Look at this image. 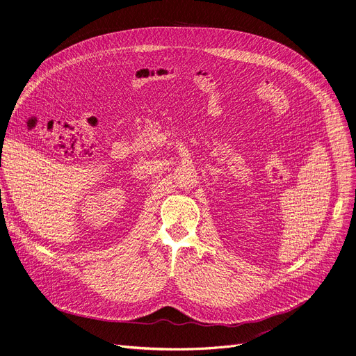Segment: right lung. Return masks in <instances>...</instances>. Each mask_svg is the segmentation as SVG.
I'll use <instances>...</instances> for the list:
<instances>
[{"mask_svg": "<svg viewBox=\"0 0 356 356\" xmlns=\"http://www.w3.org/2000/svg\"><path fill=\"white\" fill-rule=\"evenodd\" d=\"M0 166H1V165H0Z\"/></svg>", "mask_w": 356, "mask_h": 356, "instance_id": "obj_1", "label": "right lung"}]
</instances>
